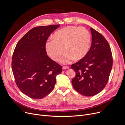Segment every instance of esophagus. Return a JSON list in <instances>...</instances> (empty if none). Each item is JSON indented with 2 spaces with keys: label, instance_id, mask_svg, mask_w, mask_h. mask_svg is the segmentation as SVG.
<instances>
[{
  "label": "esophagus",
  "instance_id": "esophagus-1",
  "mask_svg": "<svg viewBox=\"0 0 125 125\" xmlns=\"http://www.w3.org/2000/svg\"><path fill=\"white\" fill-rule=\"evenodd\" d=\"M69 68V66H64L62 67V69L63 70H65V69H68Z\"/></svg>",
  "mask_w": 125,
  "mask_h": 125
}]
</instances>
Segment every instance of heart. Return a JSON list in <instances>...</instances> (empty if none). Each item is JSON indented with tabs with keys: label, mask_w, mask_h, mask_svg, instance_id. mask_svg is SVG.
<instances>
[{
	"label": "heart",
	"mask_w": 125,
	"mask_h": 125,
	"mask_svg": "<svg viewBox=\"0 0 125 125\" xmlns=\"http://www.w3.org/2000/svg\"><path fill=\"white\" fill-rule=\"evenodd\" d=\"M53 39H49L44 48L48 55L55 61L60 60L63 52H66L61 63L67 64L74 59L80 60L89 52L92 38L90 31L84 27L69 26L56 31Z\"/></svg>",
	"instance_id": "b5f03b06"
}]
</instances>
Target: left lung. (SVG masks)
Returning a JSON list of instances; mask_svg holds the SVG:
<instances>
[{
  "mask_svg": "<svg viewBox=\"0 0 125 125\" xmlns=\"http://www.w3.org/2000/svg\"><path fill=\"white\" fill-rule=\"evenodd\" d=\"M92 44L86 56L71 65L75 76L71 83L77 92L86 96L99 93L106 85L113 67L110 46L100 33L90 28Z\"/></svg>",
  "mask_w": 125,
  "mask_h": 125,
  "instance_id": "left-lung-1",
  "label": "left lung"
}]
</instances>
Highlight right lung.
Returning <instances> with one entry per match:
<instances>
[{"instance_id": "add662e5", "label": "right lung", "mask_w": 125, "mask_h": 125, "mask_svg": "<svg viewBox=\"0 0 125 125\" xmlns=\"http://www.w3.org/2000/svg\"><path fill=\"white\" fill-rule=\"evenodd\" d=\"M60 25L31 29L17 43L11 67L16 83L23 93L35 99L49 94L62 68L47 55L44 45L52 33Z\"/></svg>"}]
</instances>
